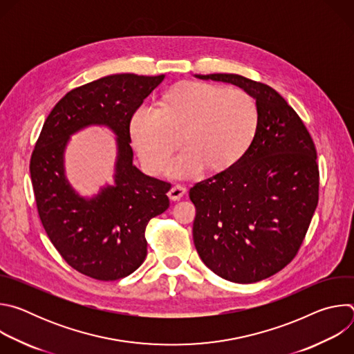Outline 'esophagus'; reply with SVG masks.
<instances>
[{
	"label": "esophagus",
	"instance_id": "1",
	"mask_svg": "<svg viewBox=\"0 0 354 354\" xmlns=\"http://www.w3.org/2000/svg\"><path fill=\"white\" fill-rule=\"evenodd\" d=\"M185 193H186V187H185V186H182V185H175V186L171 187L168 196H169L171 200L176 201V200H180V198L185 196Z\"/></svg>",
	"mask_w": 354,
	"mask_h": 354
}]
</instances>
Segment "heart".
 <instances>
[{
  "label": "heart",
  "mask_w": 354,
  "mask_h": 354,
  "mask_svg": "<svg viewBox=\"0 0 354 354\" xmlns=\"http://www.w3.org/2000/svg\"><path fill=\"white\" fill-rule=\"evenodd\" d=\"M259 109L246 91L187 81L169 88L161 108L142 105L130 123L141 162L160 174L182 141L186 148L171 162L175 178L196 176L206 165L223 171L238 162L254 141Z\"/></svg>",
  "instance_id": "1"
}]
</instances>
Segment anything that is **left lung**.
<instances>
[{
	"label": "left lung",
	"instance_id": "1",
	"mask_svg": "<svg viewBox=\"0 0 354 354\" xmlns=\"http://www.w3.org/2000/svg\"><path fill=\"white\" fill-rule=\"evenodd\" d=\"M194 77L236 85L257 100L259 126L243 157L196 183L193 241L203 263L234 283H255L286 268L318 205L314 141L272 86L238 74Z\"/></svg>",
	"mask_w": 354,
	"mask_h": 354
}]
</instances>
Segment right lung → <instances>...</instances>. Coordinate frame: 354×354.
<instances>
[{"mask_svg": "<svg viewBox=\"0 0 354 354\" xmlns=\"http://www.w3.org/2000/svg\"><path fill=\"white\" fill-rule=\"evenodd\" d=\"M165 75L113 74L66 93L47 116L30 158L37 213L47 236L77 272L102 281L123 279L147 257L145 227L169 207L171 183L133 164L130 122ZM89 125L117 134L115 185L80 196L65 176L69 137Z\"/></svg>", "mask_w": 354, "mask_h": 354, "instance_id": "right-lung-1", "label": "right lung"}]
</instances>
